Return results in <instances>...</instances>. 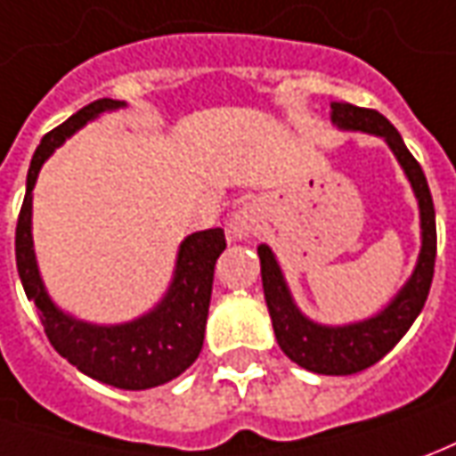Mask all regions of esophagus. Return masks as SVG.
I'll return each mask as SVG.
<instances>
[{
    "label": "esophagus",
    "mask_w": 456,
    "mask_h": 456,
    "mask_svg": "<svg viewBox=\"0 0 456 456\" xmlns=\"http://www.w3.org/2000/svg\"><path fill=\"white\" fill-rule=\"evenodd\" d=\"M260 218H263V213H260L258 203H243L233 210V216L228 221V233L233 240H246L248 235L256 233Z\"/></svg>",
    "instance_id": "obj_1"
}]
</instances>
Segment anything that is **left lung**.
Listing matches in <instances>:
<instances>
[{"instance_id": "obj_1", "label": "left lung", "mask_w": 456, "mask_h": 456, "mask_svg": "<svg viewBox=\"0 0 456 456\" xmlns=\"http://www.w3.org/2000/svg\"><path fill=\"white\" fill-rule=\"evenodd\" d=\"M330 118L340 131H362L379 136L407 175L412 193L419 208V235L422 248L417 256L412 275L402 285L397 295L378 315L347 325H322L310 320L297 307L288 281L282 275L281 263L275 253L265 243L258 246L260 275H263V293L268 303L270 320L275 330V340L281 350L295 365L305 367L318 375H354L367 370L390 353L392 347L402 340V335L412 328V322L425 307L432 275H435V258H437V225H435V203L422 174V166L414 161L407 151L400 131L379 111L360 109L353 103L332 102L330 103Z\"/></svg>"}]
</instances>
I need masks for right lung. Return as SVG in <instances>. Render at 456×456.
I'll list each match as a JSON object with an SVG mask.
<instances>
[{"label": "right lung", "mask_w": 456, "mask_h": 456, "mask_svg": "<svg viewBox=\"0 0 456 456\" xmlns=\"http://www.w3.org/2000/svg\"><path fill=\"white\" fill-rule=\"evenodd\" d=\"M126 102L99 99L69 116L61 126L49 131L34 151L27 193L17 221V270L44 332L54 350L84 375L118 390H151L166 385L196 362L203 347L208 320L210 290L216 260L225 250L223 228H208L186 235L178 246L174 278L168 290L149 313L116 325H96L64 313L46 293L31 238V191L46 159L66 138L102 114L124 109Z\"/></svg>", "instance_id": "obj_1"}]
</instances>
